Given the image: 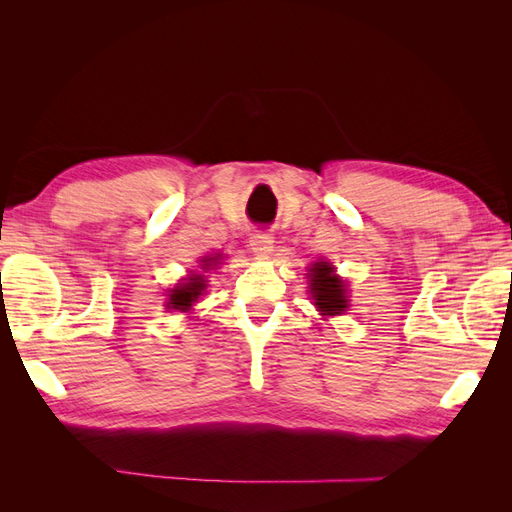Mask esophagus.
Instances as JSON below:
<instances>
[{
    "mask_svg": "<svg viewBox=\"0 0 512 512\" xmlns=\"http://www.w3.org/2000/svg\"><path fill=\"white\" fill-rule=\"evenodd\" d=\"M250 247L256 256H269L273 250V237L267 230H254L250 237Z\"/></svg>",
    "mask_w": 512,
    "mask_h": 512,
    "instance_id": "obj_1",
    "label": "esophagus"
}]
</instances>
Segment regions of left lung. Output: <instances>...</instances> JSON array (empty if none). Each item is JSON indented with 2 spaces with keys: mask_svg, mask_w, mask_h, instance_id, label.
<instances>
[{
  "mask_svg": "<svg viewBox=\"0 0 512 512\" xmlns=\"http://www.w3.org/2000/svg\"><path fill=\"white\" fill-rule=\"evenodd\" d=\"M309 286H312L314 305L320 309L322 316H337L346 312L348 299L344 282L333 273V267L329 262H316L309 273Z\"/></svg>",
  "mask_w": 512,
  "mask_h": 512,
  "instance_id": "obj_1",
  "label": "left lung"
}]
</instances>
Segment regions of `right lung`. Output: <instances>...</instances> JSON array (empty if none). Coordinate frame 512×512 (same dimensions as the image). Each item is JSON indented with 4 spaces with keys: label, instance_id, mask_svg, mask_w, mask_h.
Instances as JSON below:
<instances>
[{
    "label": "right lung",
    "instance_id": "right-lung-1",
    "mask_svg": "<svg viewBox=\"0 0 512 512\" xmlns=\"http://www.w3.org/2000/svg\"><path fill=\"white\" fill-rule=\"evenodd\" d=\"M218 260V258H205L203 260V269H209L213 262ZM207 288V284H205V280H203V275H192L190 280H188V284H181V286H177L173 292L168 294V309H179V312H188V309L192 307V303L200 297V294H203V290Z\"/></svg>",
    "mask_w": 512,
    "mask_h": 512
}]
</instances>
